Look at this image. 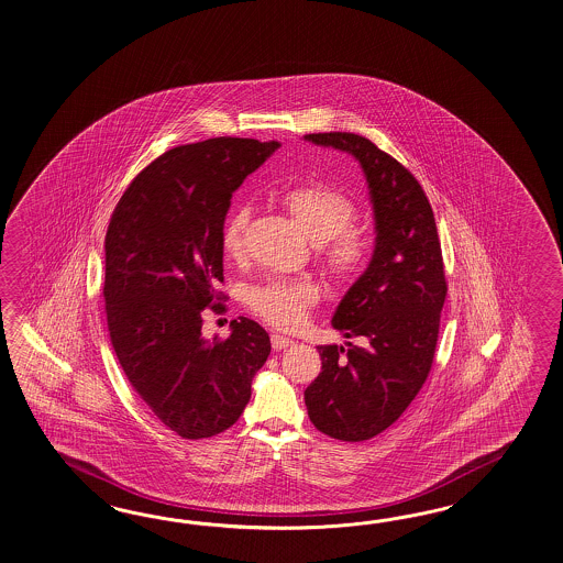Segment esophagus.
Masks as SVG:
<instances>
[{
    "instance_id": "1",
    "label": "esophagus",
    "mask_w": 563,
    "mask_h": 563,
    "mask_svg": "<svg viewBox=\"0 0 563 563\" xmlns=\"http://www.w3.org/2000/svg\"><path fill=\"white\" fill-rule=\"evenodd\" d=\"M294 345V341L288 339V336H284V334H272V346H274V351H284V349H288V346Z\"/></svg>"
}]
</instances>
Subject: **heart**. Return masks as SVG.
<instances>
[{"instance_id":"b5f03b06","label":"heart","mask_w":563,"mask_h":563,"mask_svg":"<svg viewBox=\"0 0 563 563\" xmlns=\"http://www.w3.org/2000/svg\"><path fill=\"white\" fill-rule=\"evenodd\" d=\"M291 220L303 234L320 246L322 257L332 274L349 279L360 274L369 260V241L353 222L357 206L345 191L327 184H300L288 188L282 198ZM246 208L232 210L220 231V249L224 257L241 261L245 257ZM318 291L308 279L272 277L249 291V306L263 320L277 329H296L303 322L308 308L317 302Z\"/></svg>"}]
</instances>
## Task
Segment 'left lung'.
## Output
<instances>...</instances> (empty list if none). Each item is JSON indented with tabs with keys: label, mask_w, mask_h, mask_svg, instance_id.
<instances>
[{
	"label": "left lung",
	"mask_w": 563,
	"mask_h": 563,
	"mask_svg": "<svg viewBox=\"0 0 563 563\" xmlns=\"http://www.w3.org/2000/svg\"><path fill=\"white\" fill-rule=\"evenodd\" d=\"M306 141L360 161L374 203V257L332 317V327L357 343L318 346L322 369L303 391L318 431L355 443L402 417L431 374L445 265L433 208L400 161L353 132H317Z\"/></svg>",
	"instance_id": "8db88e82"
}]
</instances>
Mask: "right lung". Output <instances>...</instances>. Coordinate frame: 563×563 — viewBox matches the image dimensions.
Segmentation results:
<instances>
[{
  "label": "right lung",
  "mask_w": 563,
  "mask_h": 563,
  "mask_svg": "<svg viewBox=\"0 0 563 563\" xmlns=\"http://www.w3.org/2000/svg\"><path fill=\"white\" fill-rule=\"evenodd\" d=\"M279 143L218 136L175 146L132 179L106 232L103 300L130 386L181 439L227 431L272 353L251 318L203 339V310L222 308L220 231L232 191Z\"/></svg>",
  "instance_id": "add662e5"
}]
</instances>
